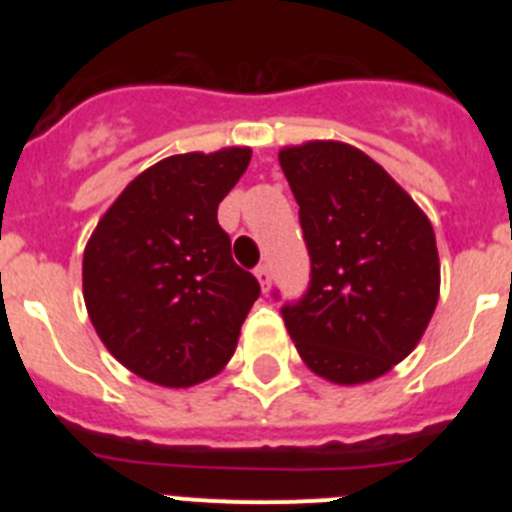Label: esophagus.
Returning <instances> with one entry per match:
<instances>
[{"label": "esophagus", "instance_id": "1", "mask_svg": "<svg viewBox=\"0 0 512 512\" xmlns=\"http://www.w3.org/2000/svg\"><path fill=\"white\" fill-rule=\"evenodd\" d=\"M256 279H259L261 289H264V292H269V284H271V274H269V266H266V264L256 266Z\"/></svg>", "mask_w": 512, "mask_h": 512}]
</instances>
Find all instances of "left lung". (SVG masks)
Returning <instances> with one entry per match:
<instances>
[{
  "label": "left lung",
  "mask_w": 512,
  "mask_h": 512,
  "mask_svg": "<svg viewBox=\"0 0 512 512\" xmlns=\"http://www.w3.org/2000/svg\"><path fill=\"white\" fill-rule=\"evenodd\" d=\"M300 205L310 287L282 318L310 372L333 384L387 374L418 346L441 289L436 233L377 161L341 140L279 151Z\"/></svg>",
  "instance_id": "obj_1"
}]
</instances>
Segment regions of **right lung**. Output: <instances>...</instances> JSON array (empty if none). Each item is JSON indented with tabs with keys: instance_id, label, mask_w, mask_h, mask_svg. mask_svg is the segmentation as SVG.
<instances>
[{
	"instance_id": "right-lung-1",
	"label": "right lung",
	"mask_w": 512,
	"mask_h": 512,
	"mask_svg": "<svg viewBox=\"0 0 512 512\" xmlns=\"http://www.w3.org/2000/svg\"><path fill=\"white\" fill-rule=\"evenodd\" d=\"M251 148L179 153L138 174L104 212L81 264L84 302L104 348L161 387L223 372L261 295L230 256L217 205Z\"/></svg>"
}]
</instances>
